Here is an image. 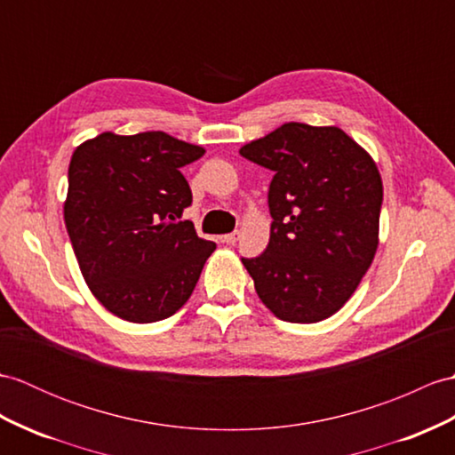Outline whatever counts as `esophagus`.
Masks as SVG:
<instances>
[{
	"label": "esophagus",
	"instance_id": "obj_1",
	"mask_svg": "<svg viewBox=\"0 0 455 455\" xmlns=\"http://www.w3.org/2000/svg\"><path fill=\"white\" fill-rule=\"evenodd\" d=\"M238 238H240V230H235V232H228V235H225L223 242H225V244H228V246H235L236 242H238Z\"/></svg>",
	"mask_w": 455,
	"mask_h": 455
}]
</instances>
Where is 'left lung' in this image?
Listing matches in <instances>:
<instances>
[{"instance_id":"left-lung-1","label":"left lung","mask_w":455,"mask_h":455,"mask_svg":"<svg viewBox=\"0 0 455 455\" xmlns=\"http://www.w3.org/2000/svg\"><path fill=\"white\" fill-rule=\"evenodd\" d=\"M273 171L269 244L242 259L279 320L314 323L353 297L378 248L384 186L374 158L337 125L283 124L240 147Z\"/></svg>"}]
</instances>
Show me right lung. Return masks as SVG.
Listing matches in <instances>:
<instances>
[{"instance_id":"1","label":"right lung","mask_w":455,"mask_h":455,"mask_svg":"<svg viewBox=\"0 0 455 455\" xmlns=\"http://www.w3.org/2000/svg\"><path fill=\"white\" fill-rule=\"evenodd\" d=\"M205 149L164 132H104L71 155L63 220L83 279L104 308L133 323L176 314L215 242L182 219L192 189L180 168Z\"/></svg>"}]
</instances>
